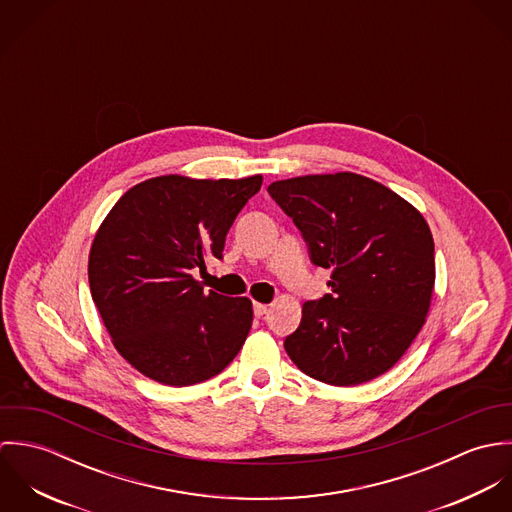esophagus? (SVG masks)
Masks as SVG:
<instances>
[{
	"mask_svg": "<svg viewBox=\"0 0 512 512\" xmlns=\"http://www.w3.org/2000/svg\"><path fill=\"white\" fill-rule=\"evenodd\" d=\"M266 311H268V305H266V303H254V315H256V317L266 315Z\"/></svg>",
	"mask_w": 512,
	"mask_h": 512,
	"instance_id": "esophagus-1",
	"label": "esophagus"
}]
</instances>
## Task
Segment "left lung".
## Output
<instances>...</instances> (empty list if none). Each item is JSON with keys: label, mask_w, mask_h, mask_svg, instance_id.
<instances>
[{"label": "left lung", "mask_w": 512, "mask_h": 512, "mask_svg": "<svg viewBox=\"0 0 512 512\" xmlns=\"http://www.w3.org/2000/svg\"><path fill=\"white\" fill-rule=\"evenodd\" d=\"M270 197L293 220L331 293L301 307L284 347L307 376L363 384L396 365L420 333L436 282L428 222L388 187L357 175L276 181Z\"/></svg>", "instance_id": "obj_1"}]
</instances>
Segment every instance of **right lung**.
Returning <instances> with one entry per match:
<instances>
[{"label":"right lung","instance_id":"1","mask_svg":"<svg viewBox=\"0 0 512 512\" xmlns=\"http://www.w3.org/2000/svg\"><path fill=\"white\" fill-rule=\"evenodd\" d=\"M260 187L262 175L153 177L126 191L98 228L90 293L118 353L147 378L205 382L242 349L252 301L203 292L193 270L222 258L232 222Z\"/></svg>","mask_w":512,"mask_h":512}]
</instances>
